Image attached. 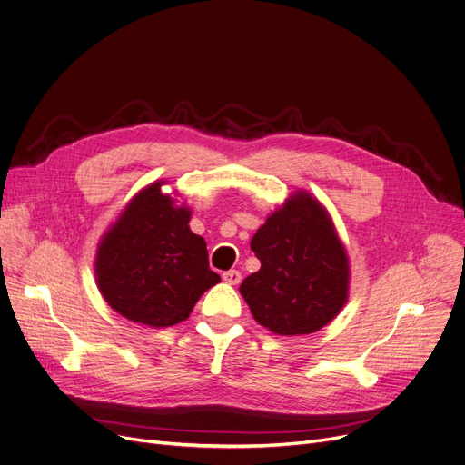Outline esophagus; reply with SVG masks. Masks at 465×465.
I'll return each mask as SVG.
<instances>
[{
  "instance_id": "obj_1",
  "label": "esophagus",
  "mask_w": 465,
  "mask_h": 465,
  "mask_svg": "<svg viewBox=\"0 0 465 465\" xmlns=\"http://www.w3.org/2000/svg\"><path fill=\"white\" fill-rule=\"evenodd\" d=\"M223 279L228 282V284H239L241 282V273L237 270H230V272H224L223 273Z\"/></svg>"
}]
</instances>
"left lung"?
Returning <instances> with one entry per match:
<instances>
[{
	"mask_svg": "<svg viewBox=\"0 0 465 465\" xmlns=\"http://www.w3.org/2000/svg\"><path fill=\"white\" fill-rule=\"evenodd\" d=\"M260 270L239 292L254 321L277 335L314 333L349 296V258L326 209L298 192L254 233Z\"/></svg>",
	"mask_w": 465,
	"mask_h": 465,
	"instance_id": "obj_1",
	"label": "left lung"
}]
</instances>
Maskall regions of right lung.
<instances>
[{"instance_id": "1", "label": "right lung", "mask_w": 465, "mask_h": 465, "mask_svg": "<svg viewBox=\"0 0 465 465\" xmlns=\"http://www.w3.org/2000/svg\"><path fill=\"white\" fill-rule=\"evenodd\" d=\"M141 190L97 249L95 277L105 302L128 321L167 328L186 321L220 277L211 272L203 237L190 232V211Z\"/></svg>"}]
</instances>
